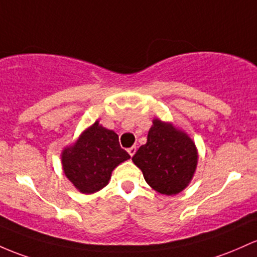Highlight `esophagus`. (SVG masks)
<instances>
[{
	"instance_id": "obj_1",
	"label": "esophagus",
	"mask_w": 257,
	"mask_h": 257,
	"mask_svg": "<svg viewBox=\"0 0 257 257\" xmlns=\"http://www.w3.org/2000/svg\"><path fill=\"white\" fill-rule=\"evenodd\" d=\"M128 152H129V155H131V156L133 157L135 152H137V146H132V148H129L128 149Z\"/></svg>"
}]
</instances>
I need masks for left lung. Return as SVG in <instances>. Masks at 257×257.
I'll list each match as a JSON object with an SVG mask.
<instances>
[{
    "label": "left lung",
    "instance_id": "8db88e82",
    "mask_svg": "<svg viewBox=\"0 0 257 257\" xmlns=\"http://www.w3.org/2000/svg\"><path fill=\"white\" fill-rule=\"evenodd\" d=\"M132 160L152 189L163 195H176L193 178L197 152L187 134L155 119L148 143L140 146Z\"/></svg>",
    "mask_w": 257,
    "mask_h": 257
}]
</instances>
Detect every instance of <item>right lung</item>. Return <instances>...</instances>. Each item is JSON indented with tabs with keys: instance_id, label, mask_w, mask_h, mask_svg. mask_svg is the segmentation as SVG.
Here are the masks:
<instances>
[{
	"instance_id": "1",
	"label": "right lung",
	"mask_w": 257,
	"mask_h": 257,
	"mask_svg": "<svg viewBox=\"0 0 257 257\" xmlns=\"http://www.w3.org/2000/svg\"><path fill=\"white\" fill-rule=\"evenodd\" d=\"M120 148L118 135L95 122L78 142L62 154L67 178L84 194H92L106 187L112 171L129 159Z\"/></svg>"
}]
</instances>
